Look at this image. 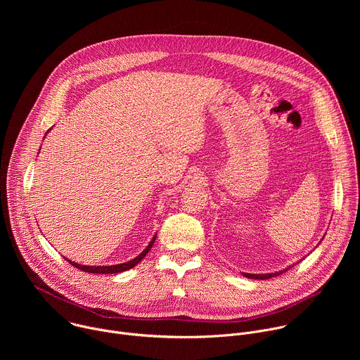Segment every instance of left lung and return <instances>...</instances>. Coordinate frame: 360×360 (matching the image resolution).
Wrapping results in <instances>:
<instances>
[{"instance_id": "obj_1", "label": "left lung", "mask_w": 360, "mask_h": 360, "mask_svg": "<svg viewBox=\"0 0 360 360\" xmlns=\"http://www.w3.org/2000/svg\"><path fill=\"white\" fill-rule=\"evenodd\" d=\"M288 271V269H285ZM285 271H279V272H275V274H265V275H253V274H243L246 278H250V279H271L274 276H279L281 274H283Z\"/></svg>"}]
</instances>
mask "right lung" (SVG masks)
Segmentation results:
<instances>
[{
	"instance_id": "1",
	"label": "right lung",
	"mask_w": 360,
	"mask_h": 360,
	"mask_svg": "<svg viewBox=\"0 0 360 360\" xmlns=\"http://www.w3.org/2000/svg\"><path fill=\"white\" fill-rule=\"evenodd\" d=\"M155 238L157 236L152 238V240L149 242V245L145 248V250L142 253H139L135 259H132V261H129L127 264H120V265H112V266H84V265H79V264H75V262H71V261H68V262L72 266L78 268L79 271H84V272H88V274H105V275H108V274H120V272L128 271V269L134 268L136 264H139L143 259V256H146V253L152 248L153 242H155Z\"/></svg>"
}]
</instances>
